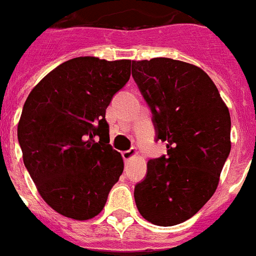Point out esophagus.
<instances>
[{
	"instance_id": "34e87169",
	"label": "esophagus",
	"mask_w": 256,
	"mask_h": 256,
	"mask_svg": "<svg viewBox=\"0 0 256 256\" xmlns=\"http://www.w3.org/2000/svg\"><path fill=\"white\" fill-rule=\"evenodd\" d=\"M135 154H136V150L132 147V148L128 150V151H124V152H122V158H124V160L128 162V160H130L132 156H134Z\"/></svg>"
}]
</instances>
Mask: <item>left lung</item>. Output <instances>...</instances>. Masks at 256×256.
I'll use <instances>...</instances> for the list:
<instances>
[{"label": "left lung", "mask_w": 256, "mask_h": 256, "mask_svg": "<svg viewBox=\"0 0 256 256\" xmlns=\"http://www.w3.org/2000/svg\"><path fill=\"white\" fill-rule=\"evenodd\" d=\"M132 74L152 113L167 155L150 159L134 189L144 220L174 226L196 214L217 189L232 143L230 113L201 68L168 58L132 62Z\"/></svg>", "instance_id": "obj_1"}]
</instances>
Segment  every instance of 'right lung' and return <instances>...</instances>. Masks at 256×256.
<instances>
[{
  "mask_svg": "<svg viewBox=\"0 0 256 256\" xmlns=\"http://www.w3.org/2000/svg\"><path fill=\"white\" fill-rule=\"evenodd\" d=\"M132 60L70 59L30 92L18 124L24 163L54 210L85 221L102 210L124 172L109 142L106 108L130 78Z\"/></svg>",
  "mask_w": 256,
  "mask_h": 256,
  "instance_id": "1",
  "label": "right lung"
}]
</instances>
